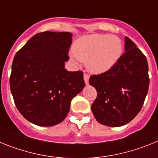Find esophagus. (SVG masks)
<instances>
[{"label": "esophagus", "instance_id": "obj_1", "mask_svg": "<svg viewBox=\"0 0 158 158\" xmlns=\"http://www.w3.org/2000/svg\"><path fill=\"white\" fill-rule=\"evenodd\" d=\"M83 78H84V81L86 84H88V81H89V75L87 73H84L83 75Z\"/></svg>", "mask_w": 158, "mask_h": 158}]
</instances>
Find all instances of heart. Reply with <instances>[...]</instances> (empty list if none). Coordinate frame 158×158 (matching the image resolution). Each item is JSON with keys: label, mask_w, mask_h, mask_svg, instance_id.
Returning <instances> with one entry per match:
<instances>
[{"label": "heart", "mask_w": 158, "mask_h": 158, "mask_svg": "<svg viewBox=\"0 0 158 158\" xmlns=\"http://www.w3.org/2000/svg\"><path fill=\"white\" fill-rule=\"evenodd\" d=\"M75 58L86 63L94 74L110 71L120 60L123 51L121 39L114 35L91 34L79 38L72 47Z\"/></svg>", "instance_id": "heart-1"}]
</instances>
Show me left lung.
<instances>
[{
  "mask_svg": "<svg viewBox=\"0 0 158 158\" xmlns=\"http://www.w3.org/2000/svg\"><path fill=\"white\" fill-rule=\"evenodd\" d=\"M125 51L110 71L91 75L89 83L97 90L91 110L98 123L121 127L140 112L149 85V68L145 55L127 36Z\"/></svg>",
  "mask_w": 158,
  "mask_h": 158,
  "instance_id": "left-lung-1",
  "label": "left lung"
}]
</instances>
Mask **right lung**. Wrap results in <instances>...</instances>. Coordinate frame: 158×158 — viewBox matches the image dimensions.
I'll use <instances>...</instances> for the list:
<instances>
[{"label":"right lung","instance_id":"obj_1","mask_svg":"<svg viewBox=\"0 0 158 158\" xmlns=\"http://www.w3.org/2000/svg\"><path fill=\"white\" fill-rule=\"evenodd\" d=\"M70 32L44 31L16 52L9 83L16 106L23 117L40 127L61 123L71 99L85 86L82 71H68Z\"/></svg>","mask_w":158,"mask_h":158}]
</instances>
